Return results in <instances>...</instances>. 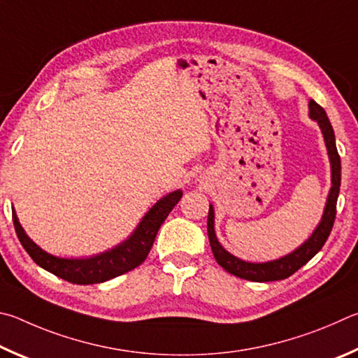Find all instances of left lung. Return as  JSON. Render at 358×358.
<instances>
[{
	"mask_svg": "<svg viewBox=\"0 0 358 358\" xmlns=\"http://www.w3.org/2000/svg\"><path fill=\"white\" fill-rule=\"evenodd\" d=\"M310 108V117L315 119L321 127V131L324 135L325 146H327L330 166H331V189L329 193L327 203H325V209L321 222H319L317 228L313 231V234L308 237V241H305L302 245L297 250H294L292 253L283 256L280 259L267 261V262H247L239 258H236L234 255L227 252L218 242L214 229V206H209V215H208V234L212 253L215 256V261L220 264L224 271L229 272L236 277L248 280V281H258V283H266V281H277L285 280L291 277L292 273H296L300 267H303L313 256H315L319 250L324 247L325 241L329 239L335 223L336 215V201H338V193H340L341 185V160L336 150L335 143V134L334 127L327 117V113L324 111L321 105H317L315 100H310L308 103Z\"/></svg>",
	"mask_w": 358,
	"mask_h": 358,
	"instance_id": "left-lung-1",
	"label": "left lung"
}]
</instances>
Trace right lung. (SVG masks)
<instances>
[{
	"label": "right lung",
	"mask_w": 358,
	"mask_h": 358,
	"mask_svg": "<svg viewBox=\"0 0 358 358\" xmlns=\"http://www.w3.org/2000/svg\"><path fill=\"white\" fill-rule=\"evenodd\" d=\"M180 198H182V190L168 193L166 196L159 199L146 212V215L141 218L140 224H138L131 236H129V239H125L122 243H119L117 247L108 250V252L81 259L58 258V256L43 252L24 233L15 210H12V220H14L18 241H20L23 248L27 250V253L33 258L37 266L45 268L56 277L69 281V283L96 285L119 277V275L129 271H134L135 267L140 266L148 258L162 223L165 222V218L173 210L174 206L179 203Z\"/></svg>",
	"instance_id": "add662e5"
}]
</instances>
